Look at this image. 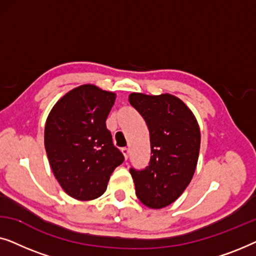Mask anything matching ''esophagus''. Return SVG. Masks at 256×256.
Segmentation results:
<instances>
[{
    "instance_id": "esophagus-1",
    "label": "esophagus",
    "mask_w": 256,
    "mask_h": 256,
    "mask_svg": "<svg viewBox=\"0 0 256 256\" xmlns=\"http://www.w3.org/2000/svg\"><path fill=\"white\" fill-rule=\"evenodd\" d=\"M121 152H122V154H124V158L127 160V158H128V156H129V149L127 148V146H124V148H122V149H121Z\"/></svg>"
}]
</instances>
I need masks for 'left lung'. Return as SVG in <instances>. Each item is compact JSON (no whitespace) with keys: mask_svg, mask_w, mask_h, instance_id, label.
Instances as JSON below:
<instances>
[{"mask_svg":"<svg viewBox=\"0 0 256 256\" xmlns=\"http://www.w3.org/2000/svg\"><path fill=\"white\" fill-rule=\"evenodd\" d=\"M129 102L144 118L149 129V166L130 168L140 202L162 208L183 194L194 177L200 148V130L186 104L171 94L132 93Z\"/></svg>","mask_w":256,"mask_h":256,"instance_id":"8db88e82","label":"left lung"}]
</instances>
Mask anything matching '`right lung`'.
Wrapping results in <instances>:
<instances>
[{"instance_id":"1","label":"right lung","mask_w":256,"mask_h":256,"mask_svg":"<svg viewBox=\"0 0 256 256\" xmlns=\"http://www.w3.org/2000/svg\"><path fill=\"white\" fill-rule=\"evenodd\" d=\"M115 98L82 85L65 94L48 116L44 144L51 169L62 190L78 200L100 197L124 160L106 127Z\"/></svg>"}]
</instances>
